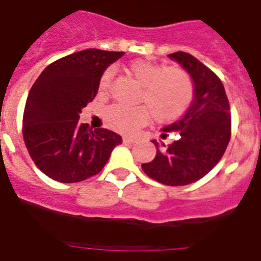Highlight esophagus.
<instances>
[{
  "label": "esophagus",
  "instance_id": "1",
  "mask_svg": "<svg viewBox=\"0 0 261 261\" xmlns=\"http://www.w3.org/2000/svg\"><path fill=\"white\" fill-rule=\"evenodd\" d=\"M123 141L125 142V144H133V142H136V138L133 137H123Z\"/></svg>",
  "mask_w": 261,
  "mask_h": 261
}]
</instances>
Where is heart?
Listing matches in <instances>:
<instances>
[{"label": "heart", "mask_w": 261, "mask_h": 261, "mask_svg": "<svg viewBox=\"0 0 261 261\" xmlns=\"http://www.w3.org/2000/svg\"><path fill=\"white\" fill-rule=\"evenodd\" d=\"M129 74L142 86L140 102L144 106L126 107L111 106L106 111L107 121L112 128L123 133H135L150 119L158 123L176 120L188 110L193 99V84L187 71L180 68H165L150 61H135L129 65ZM114 78V70L107 69L99 80L100 95L108 93Z\"/></svg>", "instance_id": "obj_1"}]
</instances>
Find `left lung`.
Returning a JSON list of instances; mask_svg holds the SVG:
<instances>
[{"label":"left lung","instance_id":"8db88e82","mask_svg":"<svg viewBox=\"0 0 261 261\" xmlns=\"http://www.w3.org/2000/svg\"><path fill=\"white\" fill-rule=\"evenodd\" d=\"M168 57L192 78L193 99L180 119L162 129L161 137L175 133L176 140L168 146L153 140L155 158L141 167L159 183L187 186L220 162L231 136V116L225 87L211 69L190 53L175 52Z\"/></svg>","mask_w":261,"mask_h":261}]
</instances>
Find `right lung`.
<instances>
[{
    "label": "right lung",
    "instance_id": "1",
    "mask_svg": "<svg viewBox=\"0 0 261 261\" xmlns=\"http://www.w3.org/2000/svg\"><path fill=\"white\" fill-rule=\"evenodd\" d=\"M124 52L81 50L41 71L27 96L23 140L30 156L53 180L78 183L102 171L121 137L78 123L82 108L98 93L103 71Z\"/></svg>",
    "mask_w": 261,
    "mask_h": 261
}]
</instances>
